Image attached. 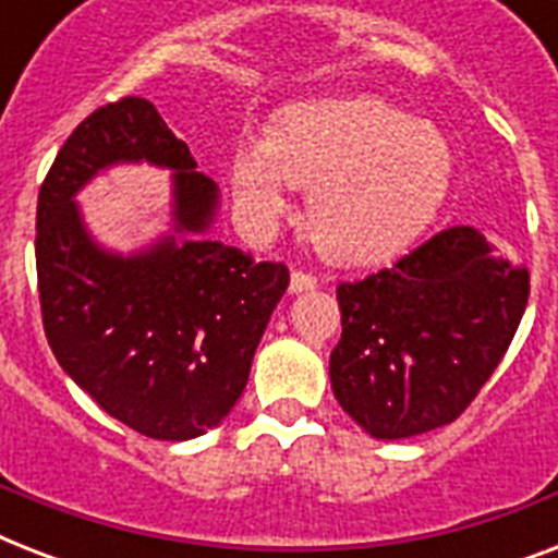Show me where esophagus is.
<instances>
[{"label": "esophagus", "mask_w": 558, "mask_h": 558, "mask_svg": "<svg viewBox=\"0 0 558 558\" xmlns=\"http://www.w3.org/2000/svg\"><path fill=\"white\" fill-rule=\"evenodd\" d=\"M318 287V278L310 275V271H292V278H289V292L298 295V292H310V289Z\"/></svg>", "instance_id": "34e87169"}]
</instances>
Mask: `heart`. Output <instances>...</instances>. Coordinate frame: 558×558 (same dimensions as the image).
I'll return each mask as SVG.
<instances>
[{
  "instance_id": "1",
  "label": "heart",
  "mask_w": 558,
  "mask_h": 558,
  "mask_svg": "<svg viewBox=\"0 0 558 558\" xmlns=\"http://www.w3.org/2000/svg\"><path fill=\"white\" fill-rule=\"evenodd\" d=\"M446 135L376 98L292 104L266 142L231 156L236 214L254 231L287 208V185L313 187L306 226L327 257L373 266L423 234L451 185Z\"/></svg>"
}]
</instances>
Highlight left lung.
Segmentation results:
<instances>
[{
    "mask_svg": "<svg viewBox=\"0 0 558 558\" xmlns=\"http://www.w3.org/2000/svg\"><path fill=\"white\" fill-rule=\"evenodd\" d=\"M527 295V266L495 257L477 228H446L397 266L341 283L332 393L376 440L449 425L504 359Z\"/></svg>",
    "mask_w": 558,
    "mask_h": 558,
    "instance_id": "8db88e82",
    "label": "left lung"
}]
</instances>
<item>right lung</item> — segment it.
<instances>
[{
    "mask_svg": "<svg viewBox=\"0 0 558 558\" xmlns=\"http://www.w3.org/2000/svg\"><path fill=\"white\" fill-rule=\"evenodd\" d=\"M142 160L174 173V231L112 253L73 196L104 169ZM217 210L219 187L144 98L81 121L39 187L37 283L51 353L109 416L153 440H193L226 420L289 287L283 263L205 236Z\"/></svg>",
    "mask_w": 558,
    "mask_h": 558,
    "instance_id": "1",
    "label": "right lung"
}]
</instances>
